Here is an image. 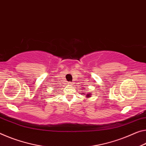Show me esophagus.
I'll list each match as a JSON object with an SVG mask.
<instances>
[{
    "label": "esophagus",
    "instance_id": "esophagus-1",
    "mask_svg": "<svg viewBox=\"0 0 146 146\" xmlns=\"http://www.w3.org/2000/svg\"><path fill=\"white\" fill-rule=\"evenodd\" d=\"M68 84H69V85H73V82H69Z\"/></svg>",
    "mask_w": 146,
    "mask_h": 146
}]
</instances>
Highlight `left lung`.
<instances>
[{"mask_svg":"<svg viewBox=\"0 0 146 146\" xmlns=\"http://www.w3.org/2000/svg\"><path fill=\"white\" fill-rule=\"evenodd\" d=\"M83 94H84V93H82ZM91 94L90 93H89V94H86V98H90V96H91Z\"/></svg>","mask_w":146,"mask_h":146,"instance_id":"left-lung-1","label":"left lung"}]
</instances>
